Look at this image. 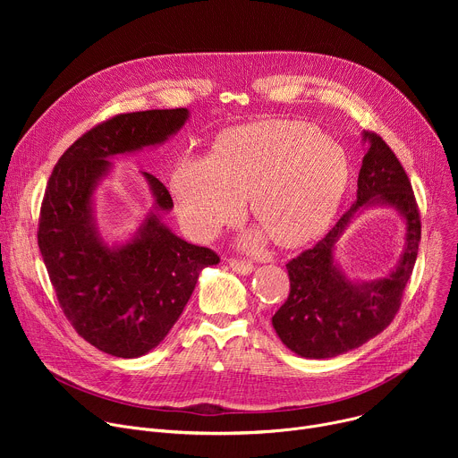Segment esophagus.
<instances>
[{"mask_svg":"<svg viewBox=\"0 0 458 458\" xmlns=\"http://www.w3.org/2000/svg\"><path fill=\"white\" fill-rule=\"evenodd\" d=\"M228 265L235 274H241V276H250L253 272V265L246 263V260H241V259L232 257V259H228Z\"/></svg>","mask_w":458,"mask_h":458,"instance_id":"esophagus-1","label":"esophagus"}]
</instances>
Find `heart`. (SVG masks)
<instances>
[{
  "instance_id": "heart-1",
  "label": "heart",
  "mask_w": 458,
  "mask_h": 458,
  "mask_svg": "<svg viewBox=\"0 0 458 458\" xmlns=\"http://www.w3.org/2000/svg\"><path fill=\"white\" fill-rule=\"evenodd\" d=\"M350 181L346 154L317 130L286 121L225 134L214 156H182L170 190L182 226L198 239L251 210L276 242L302 244L328 228Z\"/></svg>"
}]
</instances>
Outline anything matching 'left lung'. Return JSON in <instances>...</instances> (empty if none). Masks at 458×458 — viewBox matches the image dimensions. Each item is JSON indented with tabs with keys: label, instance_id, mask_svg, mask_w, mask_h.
<instances>
[{
	"label": "left lung",
	"instance_id": "obj_1",
	"mask_svg": "<svg viewBox=\"0 0 458 458\" xmlns=\"http://www.w3.org/2000/svg\"><path fill=\"white\" fill-rule=\"evenodd\" d=\"M368 150L357 181V201L315 246L286 265L290 295L272 317L288 350L306 359H332L378 335L401 308L411 277L419 242L420 216L411 182L391 148L373 132H362ZM394 208L405 221V248L387 276L373 282L348 278L335 259L344 230L366 208Z\"/></svg>",
	"mask_w": 458,
	"mask_h": 458
}]
</instances>
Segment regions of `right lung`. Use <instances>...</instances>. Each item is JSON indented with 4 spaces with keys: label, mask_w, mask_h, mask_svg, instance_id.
<instances>
[{
    "label": "right lung",
    "mask_w": 458,
    "mask_h": 458,
    "mask_svg": "<svg viewBox=\"0 0 458 458\" xmlns=\"http://www.w3.org/2000/svg\"><path fill=\"white\" fill-rule=\"evenodd\" d=\"M186 108L119 114L83 134L52 170L41 203L38 244L59 306L98 350L136 359L154 350L182 313L216 251L177 237L163 221L174 208L166 186L143 172L154 205L136 233L108 244L96 223V190L115 156L166 143Z\"/></svg>",
    "instance_id": "obj_1"
}]
</instances>
